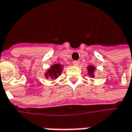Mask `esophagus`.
I'll list each match as a JSON object with an SVG mask.
<instances>
[{
	"label": "esophagus",
	"mask_w": 132,
	"mask_h": 132,
	"mask_svg": "<svg viewBox=\"0 0 132 132\" xmlns=\"http://www.w3.org/2000/svg\"><path fill=\"white\" fill-rule=\"evenodd\" d=\"M72 64H73L74 66H78V65H79V61H78V60H74V61L72 62Z\"/></svg>",
	"instance_id": "34e87169"
}]
</instances>
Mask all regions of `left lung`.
<instances>
[{
	"mask_svg": "<svg viewBox=\"0 0 132 132\" xmlns=\"http://www.w3.org/2000/svg\"><path fill=\"white\" fill-rule=\"evenodd\" d=\"M96 69V67L94 66L93 65H89L87 67V71H88V76L92 77V78H94V71Z\"/></svg>",
	"mask_w": 132,
	"mask_h": 132,
	"instance_id": "obj_1",
	"label": "left lung"
}]
</instances>
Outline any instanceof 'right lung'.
<instances>
[{
    "instance_id": "add662e5",
    "label": "right lung",
    "mask_w": 132,
    "mask_h": 132,
    "mask_svg": "<svg viewBox=\"0 0 132 132\" xmlns=\"http://www.w3.org/2000/svg\"><path fill=\"white\" fill-rule=\"evenodd\" d=\"M63 70V65H61L60 63H56L51 66H50L49 69L45 72L44 76L46 78H52L56 79L60 76L61 72Z\"/></svg>"
}]
</instances>
